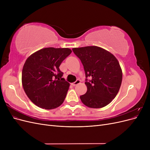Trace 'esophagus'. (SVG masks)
<instances>
[{"instance_id":"esophagus-1","label":"esophagus","mask_w":150,"mask_h":150,"mask_svg":"<svg viewBox=\"0 0 150 150\" xmlns=\"http://www.w3.org/2000/svg\"><path fill=\"white\" fill-rule=\"evenodd\" d=\"M81 83V80L80 79H77L74 83H73L72 84V86H76V85H77V84H79Z\"/></svg>"}]
</instances>
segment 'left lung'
<instances>
[{"mask_svg":"<svg viewBox=\"0 0 150 150\" xmlns=\"http://www.w3.org/2000/svg\"><path fill=\"white\" fill-rule=\"evenodd\" d=\"M72 51L82 62L86 78L88 90L80 96L81 101L91 108L107 106L116 97L121 84L122 74L118 61L111 53L97 46L72 48Z\"/></svg>","mask_w":150,"mask_h":150,"instance_id":"obj_1","label":"left lung"}]
</instances>
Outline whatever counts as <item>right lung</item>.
I'll return each instance as SVG.
<instances>
[{"label":"right lung","mask_w":150,"mask_h":150,"mask_svg":"<svg viewBox=\"0 0 150 150\" xmlns=\"http://www.w3.org/2000/svg\"><path fill=\"white\" fill-rule=\"evenodd\" d=\"M71 52L68 48L47 47L27 59L22 83L27 96L36 106L52 110L64 102L70 84L62 78L59 66Z\"/></svg>","instance_id":"obj_1"}]
</instances>
